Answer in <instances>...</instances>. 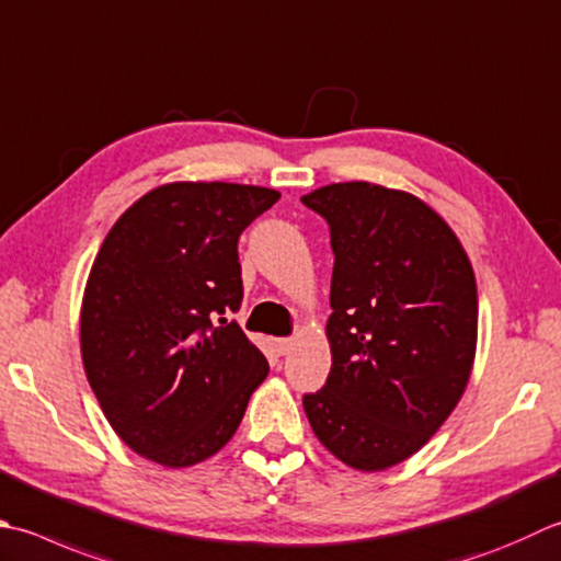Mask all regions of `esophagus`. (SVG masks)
<instances>
[{
	"mask_svg": "<svg viewBox=\"0 0 561 561\" xmlns=\"http://www.w3.org/2000/svg\"><path fill=\"white\" fill-rule=\"evenodd\" d=\"M274 345H277L279 355H289L296 343H294V337H277V340H274Z\"/></svg>",
	"mask_w": 561,
	"mask_h": 561,
	"instance_id": "34e87169",
	"label": "esophagus"
}]
</instances>
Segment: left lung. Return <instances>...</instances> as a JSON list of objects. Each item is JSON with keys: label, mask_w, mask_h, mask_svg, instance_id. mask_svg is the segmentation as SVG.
<instances>
[{"label": "left lung", "mask_w": 561, "mask_h": 561, "mask_svg": "<svg viewBox=\"0 0 561 561\" xmlns=\"http://www.w3.org/2000/svg\"><path fill=\"white\" fill-rule=\"evenodd\" d=\"M301 202L331 226V375L306 393L321 445L357 471L403 462L462 399L479 299L467 252L419 196L371 182L328 184Z\"/></svg>", "instance_id": "obj_1"}]
</instances>
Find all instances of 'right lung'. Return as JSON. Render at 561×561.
<instances>
[{
  "mask_svg": "<svg viewBox=\"0 0 561 561\" xmlns=\"http://www.w3.org/2000/svg\"><path fill=\"white\" fill-rule=\"evenodd\" d=\"M277 199L252 184H162L96 252L80 311L84 375L114 433L150 462L214 457L267 377L226 313L243 301L238 238Z\"/></svg>",
  "mask_w": 561,
  "mask_h": 561,
  "instance_id": "add662e5",
  "label": "right lung"
}]
</instances>
